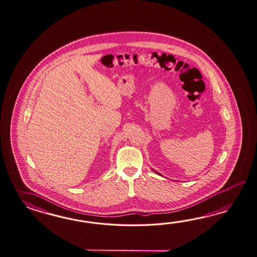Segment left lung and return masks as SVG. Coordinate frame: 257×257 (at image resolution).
I'll return each mask as SVG.
<instances>
[{
	"mask_svg": "<svg viewBox=\"0 0 257 257\" xmlns=\"http://www.w3.org/2000/svg\"><path fill=\"white\" fill-rule=\"evenodd\" d=\"M153 171H155V172H156V173H157V175H159V176H161V174L158 173V172H157V171H156V170H154V169H153Z\"/></svg>",
	"mask_w": 257,
	"mask_h": 257,
	"instance_id": "obj_1",
	"label": "left lung"
}]
</instances>
